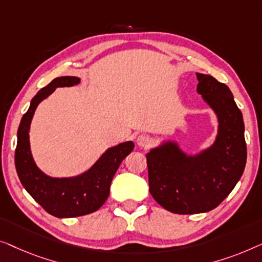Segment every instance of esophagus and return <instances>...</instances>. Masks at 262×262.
<instances>
[{"label": "esophagus", "instance_id": "34e87169", "mask_svg": "<svg viewBox=\"0 0 262 262\" xmlns=\"http://www.w3.org/2000/svg\"><path fill=\"white\" fill-rule=\"evenodd\" d=\"M136 143H138V146H140V147H148L150 145L149 136L145 135V134L139 135L138 138H136Z\"/></svg>", "mask_w": 262, "mask_h": 262}]
</instances>
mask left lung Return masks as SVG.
<instances>
[{
    "mask_svg": "<svg viewBox=\"0 0 262 262\" xmlns=\"http://www.w3.org/2000/svg\"><path fill=\"white\" fill-rule=\"evenodd\" d=\"M197 93L215 110L219 135L210 148L187 157L174 142L147 154L149 192L164 209L190 215L215 209L231 192L247 160L245 124L226 84L197 73Z\"/></svg>",
    "mask_w": 262,
    "mask_h": 262,
    "instance_id": "8db88e82",
    "label": "left lung"
}]
</instances>
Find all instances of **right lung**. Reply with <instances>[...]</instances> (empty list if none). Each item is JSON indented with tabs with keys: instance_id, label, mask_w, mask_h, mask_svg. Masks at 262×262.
Instances as JSON below:
<instances>
[{
	"instance_id": "1",
	"label": "right lung",
	"mask_w": 262,
	"mask_h": 262,
	"mask_svg": "<svg viewBox=\"0 0 262 262\" xmlns=\"http://www.w3.org/2000/svg\"><path fill=\"white\" fill-rule=\"evenodd\" d=\"M78 77H59L33 97L27 113L22 116L17 130L15 167L22 186L47 212L59 219L88 215L105 203L110 193V184L122 160L129 154L132 141L112 147L83 174L73 178H52L46 176L33 160L29 148V126L36 106L56 88L77 85Z\"/></svg>"
}]
</instances>
